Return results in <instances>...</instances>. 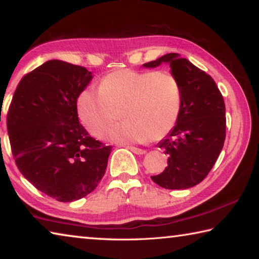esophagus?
I'll return each instance as SVG.
<instances>
[{
    "label": "esophagus",
    "mask_w": 259,
    "mask_h": 259,
    "mask_svg": "<svg viewBox=\"0 0 259 259\" xmlns=\"http://www.w3.org/2000/svg\"><path fill=\"white\" fill-rule=\"evenodd\" d=\"M126 148L130 151H133L135 154H138V155H143L145 154L146 151L145 150H142V148H138V147H135V146H126Z\"/></svg>",
    "instance_id": "1"
}]
</instances>
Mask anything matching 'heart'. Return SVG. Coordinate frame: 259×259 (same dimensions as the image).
Segmentation results:
<instances>
[{"label": "heart", "instance_id": "heart-1", "mask_svg": "<svg viewBox=\"0 0 259 259\" xmlns=\"http://www.w3.org/2000/svg\"><path fill=\"white\" fill-rule=\"evenodd\" d=\"M182 87L169 72L117 69L105 75L99 90L88 88L77 98L82 124L96 138L118 118L123 122L104 135L117 144L164 138L176 125L182 109Z\"/></svg>", "mask_w": 259, "mask_h": 259}]
</instances>
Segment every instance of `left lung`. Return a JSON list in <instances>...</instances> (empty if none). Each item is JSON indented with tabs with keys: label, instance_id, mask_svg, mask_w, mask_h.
<instances>
[{
	"label": "left lung",
	"instance_id": "8db88e82",
	"mask_svg": "<svg viewBox=\"0 0 259 259\" xmlns=\"http://www.w3.org/2000/svg\"><path fill=\"white\" fill-rule=\"evenodd\" d=\"M169 64L182 87L178 121L159 143L168 154L164 171L152 181L168 190H186L207 177L224 146L226 116L224 98L213 78L178 54H166L144 64L152 68Z\"/></svg>",
	"mask_w": 259,
	"mask_h": 259
}]
</instances>
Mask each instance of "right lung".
Wrapping results in <instances>:
<instances>
[{
  "label": "right lung",
  "mask_w": 259,
  "mask_h": 259,
  "mask_svg": "<svg viewBox=\"0 0 259 259\" xmlns=\"http://www.w3.org/2000/svg\"><path fill=\"white\" fill-rule=\"evenodd\" d=\"M91 78L85 67L49 60L21 78L9 106L7 128L19 171L60 202L93 192L112 151L78 122L77 98Z\"/></svg>",
  "instance_id": "right-lung-1"
}]
</instances>
